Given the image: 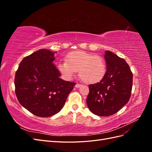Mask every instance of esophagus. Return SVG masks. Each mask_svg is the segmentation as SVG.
Returning a JSON list of instances; mask_svg holds the SVG:
<instances>
[{
    "label": "esophagus",
    "instance_id": "esophagus-1",
    "mask_svg": "<svg viewBox=\"0 0 152 152\" xmlns=\"http://www.w3.org/2000/svg\"><path fill=\"white\" fill-rule=\"evenodd\" d=\"M80 86H82V84H75V87H77V88H79V87H80Z\"/></svg>",
    "mask_w": 152,
    "mask_h": 152
}]
</instances>
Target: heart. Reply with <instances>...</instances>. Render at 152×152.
Here are the masks:
<instances>
[{"mask_svg":"<svg viewBox=\"0 0 152 152\" xmlns=\"http://www.w3.org/2000/svg\"><path fill=\"white\" fill-rule=\"evenodd\" d=\"M58 68L66 79H71L79 71L81 79L87 84L99 82L106 73L105 62L102 57L83 50L69 53L66 61L59 63Z\"/></svg>","mask_w":152,"mask_h":152,"instance_id":"heart-1","label":"heart"}]
</instances>
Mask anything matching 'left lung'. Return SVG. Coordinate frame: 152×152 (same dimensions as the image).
<instances>
[{
	"label": "left lung",
	"instance_id": "8db88e82",
	"mask_svg": "<svg viewBox=\"0 0 152 152\" xmlns=\"http://www.w3.org/2000/svg\"><path fill=\"white\" fill-rule=\"evenodd\" d=\"M107 65L103 79L89 86L87 104L98 116L107 117L118 112L130 99L132 73L126 61L109 50L105 51Z\"/></svg>",
	"mask_w": 152,
	"mask_h": 152
}]
</instances>
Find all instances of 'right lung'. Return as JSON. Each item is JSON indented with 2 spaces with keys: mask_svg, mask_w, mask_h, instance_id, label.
<instances>
[{
  "mask_svg": "<svg viewBox=\"0 0 152 152\" xmlns=\"http://www.w3.org/2000/svg\"><path fill=\"white\" fill-rule=\"evenodd\" d=\"M54 59V53L40 49L23 59L16 72L18 102L36 116L48 117L58 113L76 84L59 78Z\"/></svg>",
  "mask_w": 152,
  "mask_h": 152,
  "instance_id": "obj_1",
  "label": "right lung"
}]
</instances>
